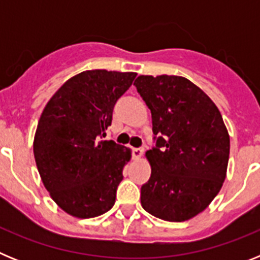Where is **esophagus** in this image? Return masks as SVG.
I'll list each match as a JSON object with an SVG mask.
<instances>
[{"mask_svg":"<svg viewBox=\"0 0 260 260\" xmlns=\"http://www.w3.org/2000/svg\"><path fill=\"white\" fill-rule=\"evenodd\" d=\"M143 148H133V156L134 158H141L143 156Z\"/></svg>","mask_w":260,"mask_h":260,"instance_id":"34e87169","label":"esophagus"}]
</instances>
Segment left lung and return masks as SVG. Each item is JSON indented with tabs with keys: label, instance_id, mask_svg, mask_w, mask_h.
Returning <instances> with one entry per match:
<instances>
[{
	"label": "left lung",
	"instance_id": "1",
	"mask_svg": "<svg viewBox=\"0 0 260 260\" xmlns=\"http://www.w3.org/2000/svg\"><path fill=\"white\" fill-rule=\"evenodd\" d=\"M152 114L156 147L147 151L151 177L142 207L165 221H186L208 207L226 177L228 130L215 103L177 75H141L134 82Z\"/></svg>",
	"mask_w": 260,
	"mask_h": 260
}]
</instances>
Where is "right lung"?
Here are the masks:
<instances>
[{
    "instance_id": "add662e5",
    "label": "right lung",
    "mask_w": 260,
    "mask_h": 260,
    "mask_svg": "<svg viewBox=\"0 0 260 260\" xmlns=\"http://www.w3.org/2000/svg\"><path fill=\"white\" fill-rule=\"evenodd\" d=\"M135 77L83 71L59 87L39 119L34 155L41 181L57 206L78 219L103 215L116 202L132 151L102 138Z\"/></svg>"
}]
</instances>
